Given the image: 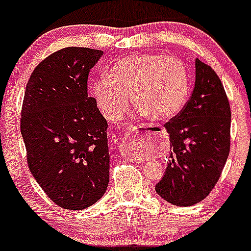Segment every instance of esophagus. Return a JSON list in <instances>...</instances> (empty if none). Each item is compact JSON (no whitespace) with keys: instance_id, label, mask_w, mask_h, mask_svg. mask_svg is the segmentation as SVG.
Returning <instances> with one entry per match:
<instances>
[{"instance_id":"obj_1","label":"esophagus","mask_w":251,"mask_h":251,"mask_svg":"<svg viewBox=\"0 0 251 251\" xmlns=\"http://www.w3.org/2000/svg\"><path fill=\"white\" fill-rule=\"evenodd\" d=\"M133 133H134V129H129L128 130V136H133ZM128 146H127V143H126V141H122L121 142V147H119V151H121V153H122V156H124L126 157V158H132V156H133V153L130 152V150H128Z\"/></svg>"}]
</instances>
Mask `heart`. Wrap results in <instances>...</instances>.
<instances>
[{"label": "heart", "instance_id": "b5f03b06", "mask_svg": "<svg viewBox=\"0 0 251 251\" xmlns=\"http://www.w3.org/2000/svg\"><path fill=\"white\" fill-rule=\"evenodd\" d=\"M190 86V74L181 60L143 54L115 61L106 73V79L93 84V95L110 121L124 114L130 97L150 119L167 121L182 110Z\"/></svg>", "mask_w": 251, "mask_h": 251}]
</instances>
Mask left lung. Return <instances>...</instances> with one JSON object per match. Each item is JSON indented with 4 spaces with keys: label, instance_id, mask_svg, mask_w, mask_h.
<instances>
[{
    "label": "left lung",
    "instance_id": "obj_1",
    "mask_svg": "<svg viewBox=\"0 0 251 251\" xmlns=\"http://www.w3.org/2000/svg\"><path fill=\"white\" fill-rule=\"evenodd\" d=\"M190 100L165 124L170 134L167 168L156 192L176 206H192L212 191L230 152L231 112L220 77L196 59Z\"/></svg>",
    "mask_w": 251,
    "mask_h": 251
}]
</instances>
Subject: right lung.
<instances>
[{"label":"right lung","mask_w":251,"mask_h":251,"mask_svg":"<svg viewBox=\"0 0 251 251\" xmlns=\"http://www.w3.org/2000/svg\"><path fill=\"white\" fill-rule=\"evenodd\" d=\"M103 51L65 48L43 60L27 81L21 134L30 172L68 210L95 203L109 183L108 123L88 97L90 69Z\"/></svg>","instance_id":"obj_1"}]
</instances>
